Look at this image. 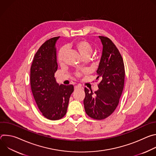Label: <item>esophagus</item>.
<instances>
[{
    "mask_svg": "<svg viewBox=\"0 0 156 156\" xmlns=\"http://www.w3.org/2000/svg\"><path fill=\"white\" fill-rule=\"evenodd\" d=\"M81 87L80 86H78V85H76V86H75V90H77V89H79V88H80Z\"/></svg>",
    "mask_w": 156,
    "mask_h": 156,
    "instance_id": "esophagus-1",
    "label": "esophagus"
}]
</instances>
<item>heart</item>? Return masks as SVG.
Listing matches in <instances>:
<instances>
[{
    "instance_id": "obj_1",
    "label": "heart",
    "mask_w": 156,
    "mask_h": 156,
    "mask_svg": "<svg viewBox=\"0 0 156 156\" xmlns=\"http://www.w3.org/2000/svg\"><path fill=\"white\" fill-rule=\"evenodd\" d=\"M73 47L79 52L81 58H89L92 54L93 47L91 44L85 39H80L76 41L73 44ZM65 50L62 48L58 54V62L59 63H62Z\"/></svg>"
}]
</instances>
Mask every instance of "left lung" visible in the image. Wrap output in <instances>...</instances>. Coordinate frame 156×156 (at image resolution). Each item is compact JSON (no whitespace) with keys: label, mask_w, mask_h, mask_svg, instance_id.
<instances>
[{"label":"left lung","mask_w":156,"mask_h":156,"mask_svg":"<svg viewBox=\"0 0 156 156\" xmlns=\"http://www.w3.org/2000/svg\"><path fill=\"white\" fill-rule=\"evenodd\" d=\"M102 44V52L98 69V77L101 80L99 90L94 93L84 88L83 103L88 116L96 120L104 119L117 108L125 81L123 60L118 49L110 39L99 36Z\"/></svg>","instance_id":"8db88e82"}]
</instances>
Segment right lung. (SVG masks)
I'll list each match as a JSON object with an SVG mask.
<instances>
[{
    "instance_id": "add662e5",
    "label": "right lung",
    "mask_w": 156,
    "mask_h": 156,
    "mask_svg": "<svg viewBox=\"0 0 156 156\" xmlns=\"http://www.w3.org/2000/svg\"><path fill=\"white\" fill-rule=\"evenodd\" d=\"M60 36L44 42L36 53L31 67L30 83L36 104L43 116L51 120H59L66 113L73 85L57 83L55 44Z\"/></svg>"
}]
</instances>
